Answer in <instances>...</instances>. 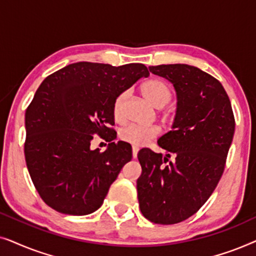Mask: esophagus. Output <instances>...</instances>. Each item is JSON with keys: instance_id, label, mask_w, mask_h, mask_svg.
I'll list each match as a JSON object with an SVG mask.
<instances>
[{"instance_id": "obj_1", "label": "esophagus", "mask_w": 256, "mask_h": 256, "mask_svg": "<svg viewBox=\"0 0 256 256\" xmlns=\"http://www.w3.org/2000/svg\"><path fill=\"white\" fill-rule=\"evenodd\" d=\"M138 146H132V158H136V157H138Z\"/></svg>"}]
</instances>
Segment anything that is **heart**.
<instances>
[{
	"instance_id": "obj_1",
	"label": "heart",
	"mask_w": 256,
	"mask_h": 256,
	"mask_svg": "<svg viewBox=\"0 0 256 256\" xmlns=\"http://www.w3.org/2000/svg\"><path fill=\"white\" fill-rule=\"evenodd\" d=\"M141 93L146 98V100L156 108H162L169 102L171 98V92L169 86L162 80L150 79L146 82L141 86ZM127 96V93L124 92L118 94L113 104V115L116 121H121L124 118L122 114V108L124 102ZM160 134V128L157 126H138V124H128L124 127L118 132V136L122 141L129 143L135 146H144L146 142L152 141Z\"/></svg>"
}]
</instances>
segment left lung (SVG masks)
I'll list each match as a JSON object with an SVG mask.
<instances>
[{
  "label": "left lung",
  "mask_w": 256,
  "mask_h": 256,
  "mask_svg": "<svg viewBox=\"0 0 256 256\" xmlns=\"http://www.w3.org/2000/svg\"><path fill=\"white\" fill-rule=\"evenodd\" d=\"M149 71L172 84L177 110L172 130L157 141L166 155L148 148L138 154L142 166L138 198L146 219L172 225L194 216L214 191L236 121L226 90L208 73L186 64L150 66Z\"/></svg>",
  "instance_id": "obj_1"
}]
</instances>
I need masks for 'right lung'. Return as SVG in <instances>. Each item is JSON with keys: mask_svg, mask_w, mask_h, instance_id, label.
<instances>
[{"mask_svg": "<svg viewBox=\"0 0 256 256\" xmlns=\"http://www.w3.org/2000/svg\"><path fill=\"white\" fill-rule=\"evenodd\" d=\"M142 76L138 62L112 66L79 62L52 73L40 84L26 112L24 155L40 198L57 212L85 216L102 205L132 146L113 142V104ZM94 134L106 139L102 153L90 149Z\"/></svg>", "mask_w": 256, "mask_h": 256, "instance_id": "right-lung-1", "label": "right lung"}]
</instances>
